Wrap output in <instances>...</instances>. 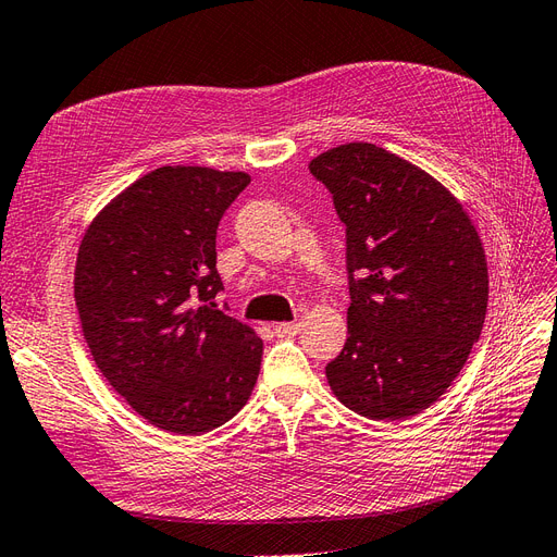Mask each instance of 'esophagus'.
Masks as SVG:
<instances>
[{"mask_svg":"<svg viewBox=\"0 0 557 557\" xmlns=\"http://www.w3.org/2000/svg\"><path fill=\"white\" fill-rule=\"evenodd\" d=\"M274 332L281 339H288V336H295L299 332V323H278L274 325Z\"/></svg>","mask_w":557,"mask_h":557,"instance_id":"1","label":"esophagus"}]
</instances>
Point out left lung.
<instances>
[{
	"instance_id": "obj_1",
	"label": "left lung",
	"mask_w": 557,
	"mask_h": 557,
	"mask_svg": "<svg viewBox=\"0 0 557 557\" xmlns=\"http://www.w3.org/2000/svg\"><path fill=\"white\" fill-rule=\"evenodd\" d=\"M309 170L346 225L350 274L348 339L325 367L327 383L364 418H411L448 391L481 336L479 232L444 183L374 144L330 148Z\"/></svg>"
}]
</instances>
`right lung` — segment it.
<instances>
[{"instance_id":"obj_1","label":"right lung","mask_w":557,"mask_h":557,"mask_svg":"<svg viewBox=\"0 0 557 557\" xmlns=\"http://www.w3.org/2000/svg\"><path fill=\"white\" fill-rule=\"evenodd\" d=\"M248 183L246 172L160 166L83 232L74 272L83 334L113 391L160 430L221 428L256 387L262 339L215 305V230Z\"/></svg>"}]
</instances>
